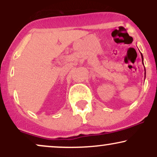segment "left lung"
<instances>
[{
  "label": "left lung",
  "mask_w": 157,
  "mask_h": 157,
  "mask_svg": "<svg viewBox=\"0 0 157 157\" xmlns=\"http://www.w3.org/2000/svg\"><path fill=\"white\" fill-rule=\"evenodd\" d=\"M141 56H142V64L144 65V63H143V56H142V55L141 54ZM144 67H145V66H144Z\"/></svg>",
  "instance_id": "8db88e82"
}]
</instances>
